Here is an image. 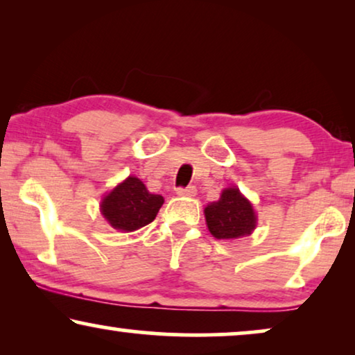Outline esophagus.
I'll use <instances>...</instances> for the list:
<instances>
[{"label":"esophagus","mask_w":355,"mask_h":355,"mask_svg":"<svg viewBox=\"0 0 355 355\" xmlns=\"http://www.w3.org/2000/svg\"><path fill=\"white\" fill-rule=\"evenodd\" d=\"M176 193L181 197H196L197 189L196 186H187V187H178Z\"/></svg>","instance_id":"34e87169"}]
</instances>
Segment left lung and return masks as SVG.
I'll list each match as a JSON object with an SVG mask.
<instances>
[{
    "mask_svg": "<svg viewBox=\"0 0 355 355\" xmlns=\"http://www.w3.org/2000/svg\"><path fill=\"white\" fill-rule=\"evenodd\" d=\"M205 220L211 236L221 241L250 236L257 226L254 207L236 186L225 189L218 202L208 203Z\"/></svg>",
    "mask_w": 355,
    "mask_h": 355,
    "instance_id": "obj_1",
    "label": "left lung"
}]
</instances>
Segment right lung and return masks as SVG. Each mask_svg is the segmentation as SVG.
<instances>
[{
    "label": "right lung",
    "instance_id": "1",
    "mask_svg": "<svg viewBox=\"0 0 355 355\" xmlns=\"http://www.w3.org/2000/svg\"><path fill=\"white\" fill-rule=\"evenodd\" d=\"M164 198L147 191L139 178L129 176L106 193L100 211L114 230L132 232L150 225L162 208Z\"/></svg>",
    "mask_w": 355,
    "mask_h": 355
}]
</instances>
